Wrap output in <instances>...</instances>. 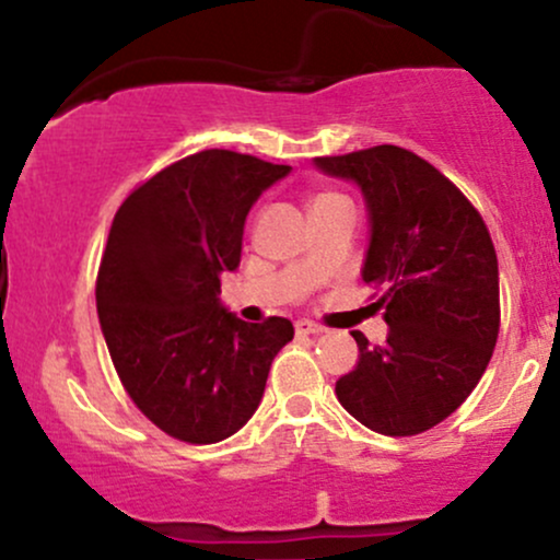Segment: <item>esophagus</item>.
Returning a JSON list of instances; mask_svg holds the SVG:
<instances>
[{
    "label": "esophagus",
    "instance_id": "obj_1",
    "mask_svg": "<svg viewBox=\"0 0 560 560\" xmlns=\"http://www.w3.org/2000/svg\"><path fill=\"white\" fill-rule=\"evenodd\" d=\"M294 331L300 334H313V337H316V334H324V326H318V324H313V320H298V324H294Z\"/></svg>",
    "mask_w": 560,
    "mask_h": 560
}]
</instances>
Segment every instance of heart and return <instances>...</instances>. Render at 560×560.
<instances>
[{"mask_svg":"<svg viewBox=\"0 0 560 560\" xmlns=\"http://www.w3.org/2000/svg\"><path fill=\"white\" fill-rule=\"evenodd\" d=\"M320 197H331V195H320ZM320 197H318V199H320Z\"/></svg>","mask_w":560,"mask_h":560,"instance_id":"obj_1","label":"heart"}]
</instances>
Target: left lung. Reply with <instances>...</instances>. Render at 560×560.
<instances>
[{"label": "left lung", "mask_w": 560, "mask_h": 560, "mask_svg": "<svg viewBox=\"0 0 560 560\" xmlns=\"http://www.w3.org/2000/svg\"><path fill=\"white\" fill-rule=\"evenodd\" d=\"M352 178L371 213L363 281L389 337L352 331L358 365L337 397L363 427L413 436L445 421L477 387L500 331L498 255L485 218L432 163L395 144L316 158Z\"/></svg>", "instance_id": "1"}]
</instances>
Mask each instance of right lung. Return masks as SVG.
<instances>
[{
	"label": "right lung",
	"instance_id": "obj_1",
	"mask_svg": "<svg viewBox=\"0 0 560 560\" xmlns=\"http://www.w3.org/2000/svg\"><path fill=\"white\" fill-rule=\"evenodd\" d=\"M292 171L202 150L120 202L96 273V313L120 384L158 429L189 445L240 432L266 389L287 318L244 324L218 302L242 260L244 218Z\"/></svg>",
	"mask_w": 560,
	"mask_h": 560
}]
</instances>
